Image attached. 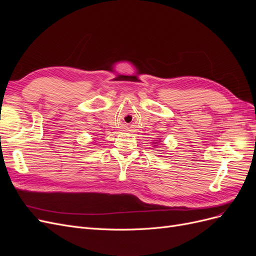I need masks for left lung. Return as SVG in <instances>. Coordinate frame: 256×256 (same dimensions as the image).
<instances>
[{"label": "left lung", "instance_id": "left-lung-1", "mask_svg": "<svg viewBox=\"0 0 256 256\" xmlns=\"http://www.w3.org/2000/svg\"><path fill=\"white\" fill-rule=\"evenodd\" d=\"M158 143H160V141H158V142H154V143H152L154 147H157V146H158Z\"/></svg>", "mask_w": 256, "mask_h": 256}]
</instances>
